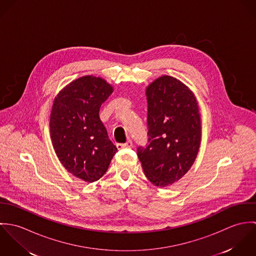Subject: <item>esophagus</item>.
I'll use <instances>...</instances> for the list:
<instances>
[{
	"label": "esophagus",
	"instance_id": "34e87169",
	"mask_svg": "<svg viewBox=\"0 0 256 256\" xmlns=\"http://www.w3.org/2000/svg\"><path fill=\"white\" fill-rule=\"evenodd\" d=\"M116 146L118 148H133V143H132V141L129 140V141H127L124 144H117Z\"/></svg>",
	"mask_w": 256,
	"mask_h": 256
}]
</instances>
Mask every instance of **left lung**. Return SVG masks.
<instances>
[{"instance_id":"8db88e82","label":"left lung","mask_w":256,"mask_h":256,"mask_svg":"<svg viewBox=\"0 0 256 256\" xmlns=\"http://www.w3.org/2000/svg\"><path fill=\"white\" fill-rule=\"evenodd\" d=\"M148 144L137 154L146 178L166 187L180 180L193 164L201 141L196 98L180 80L162 76L146 90Z\"/></svg>"}]
</instances>
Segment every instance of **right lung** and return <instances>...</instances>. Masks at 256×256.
<instances>
[{"instance_id":"add662e5","label":"right lung","mask_w":256,"mask_h":256,"mask_svg":"<svg viewBox=\"0 0 256 256\" xmlns=\"http://www.w3.org/2000/svg\"><path fill=\"white\" fill-rule=\"evenodd\" d=\"M112 92L104 80L86 76L65 86L53 104L50 134L56 154L69 172L86 182L106 172L117 152L100 119Z\"/></svg>"}]
</instances>
